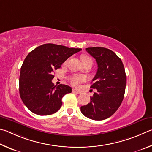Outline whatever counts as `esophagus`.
Listing matches in <instances>:
<instances>
[{"mask_svg":"<svg viewBox=\"0 0 152 152\" xmlns=\"http://www.w3.org/2000/svg\"><path fill=\"white\" fill-rule=\"evenodd\" d=\"M72 91H73V93H75V94H81V91H78V90H77V89H73V90H72Z\"/></svg>","mask_w":152,"mask_h":152,"instance_id":"esophagus-1","label":"esophagus"}]
</instances>
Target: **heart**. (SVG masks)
<instances>
[{
  "label": "heart",
  "instance_id": "obj_1",
  "mask_svg": "<svg viewBox=\"0 0 152 152\" xmlns=\"http://www.w3.org/2000/svg\"><path fill=\"white\" fill-rule=\"evenodd\" d=\"M81 59L82 62H87V61H91V62H93L91 58L88 57V56H82ZM84 80L85 77L83 75H72L71 77H70L71 83L74 86H77L78 84L83 82Z\"/></svg>",
  "mask_w": 152,
  "mask_h": 152
}]
</instances>
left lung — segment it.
Masks as SVG:
<instances>
[{
	"label": "left lung",
	"mask_w": 152,
	"mask_h": 152,
	"mask_svg": "<svg viewBox=\"0 0 152 152\" xmlns=\"http://www.w3.org/2000/svg\"><path fill=\"white\" fill-rule=\"evenodd\" d=\"M86 50L97 63V73L90 87L96 89L91 102L81 107L85 116L94 120H103L118 110L124 99L126 75L121 58L104 47H89Z\"/></svg>",
	"instance_id": "8db88e82"
}]
</instances>
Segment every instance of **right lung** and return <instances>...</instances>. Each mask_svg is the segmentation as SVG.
<instances>
[{
  "label": "right lung",
  "instance_id": "add662e5",
  "mask_svg": "<svg viewBox=\"0 0 152 152\" xmlns=\"http://www.w3.org/2000/svg\"><path fill=\"white\" fill-rule=\"evenodd\" d=\"M81 49L47 43L37 47L26 56L20 68L19 94L24 104L39 115L55 113L62 105V97L71 93L66 85L52 83L53 72Z\"/></svg>",
  "mask_w": 152,
  "mask_h": 152
}]
</instances>
